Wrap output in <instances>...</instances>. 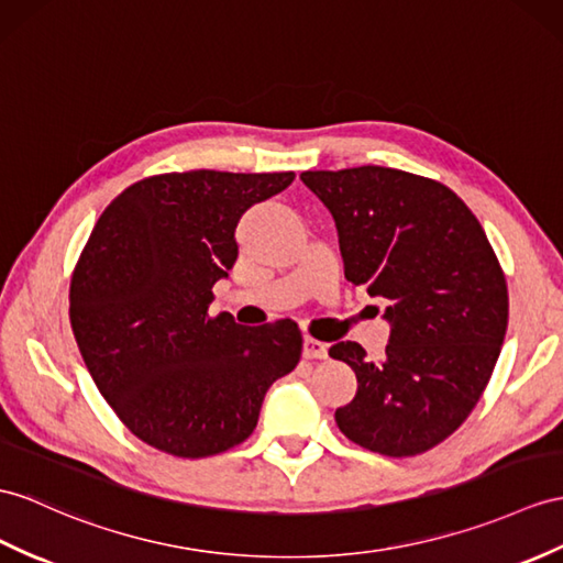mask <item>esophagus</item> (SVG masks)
Masks as SVG:
<instances>
[{
  "instance_id": "obj_1",
  "label": "esophagus",
  "mask_w": 563,
  "mask_h": 563,
  "mask_svg": "<svg viewBox=\"0 0 563 563\" xmlns=\"http://www.w3.org/2000/svg\"><path fill=\"white\" fill-rule=\"evenodd\" d=\"M303 355L306 358H327V344H322V341L312 339V336H306Z\"/></svg>"
}]
</instances>
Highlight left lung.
<instances>
[{
    "label": "left lung",
    "instance_id": "8db88e82",
    "mask_svg": "<svg viewBox=\"0 0 563 563\" xmlns=\"http://www.w3.org/2000/svg\"><path fill=\"white\" fill-rule=\"evenodd\" d=\"M332 212L346 279L389 300L385 358L355 341L329 355L358 389L336 408L353 444L418 456L454 434L483 396L509 324V289L485 229L454 190L389 167L303 172Z\"/></svg>",
    "mask_w": 563,
    "mask_h": 563
}]
</instances>
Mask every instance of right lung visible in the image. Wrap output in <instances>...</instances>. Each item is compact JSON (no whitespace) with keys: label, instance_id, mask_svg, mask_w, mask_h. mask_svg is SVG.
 <instances>
[{"label":"right lung","instance_id":"obj_1","mask_svg":"<svg viewBox=\"0 0 563 563\" xmlns=\"http://www.w3.org/2000/svg\"><path fill=\"white\" fill-rule=\"evenodd\" d=\"M294 172L147 176L107 205L80 251L68 318L117 418L164 454L205 459L253 434L272 382L300 361L294 320L210 314L212 286L239 257L236 224Z\"/></svg>","mask_w":563,"mask_h":563}]
</instances>
